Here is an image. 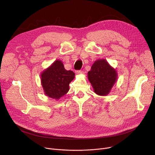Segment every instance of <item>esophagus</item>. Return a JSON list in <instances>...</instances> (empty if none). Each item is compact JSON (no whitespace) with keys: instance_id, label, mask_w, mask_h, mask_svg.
Masks as SVG:
<instances>
[{"instance_id":"1","label":"esophagus","mask_w":155,"mask_h":155,"mask_svg":"<svg viewBox=\"0 0 155 155\" xmlns=\"http://www.w3.org/2000/svg\"><path fill=\"white\" fill-rule=\"evenodd\" d=\"M76 73H77L78 75H80V74H83L84 72H83V71H82V70H77Z\"/></svg>"}]
</instances>
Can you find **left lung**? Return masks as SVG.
<instances>
[{
  "label": "left lung",
  "instance_id": "1",
  "mask_svg": "<svg viewBox=\"0 0 155 155\" xmlns=\"http://www.w3.org/2000/svg\"><path fill=\"white\" fill-rule=\"evenodd\" d=\"M88 78L96 94L106 96L116 83L117 74L105 59H100L96 61L91 66Z\"/></svg>",
  "mask_w": 155,
  "mask_h": 155
}]
</instances>
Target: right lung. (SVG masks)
Instances as JSON below:
<instances>
[{"label": "right lung", "mask_w": 155, "mask_h": 155, "mask_svg": "<svg viewBox=\"0 0 155 155\" xmlns=\"http://www.w3.org/2000/svg\"><path fill=\"white\" fill-rule=\"evenodd\" d=\"M75 78L71 70H66L63 63L55 61L41 74V85L45 94L58 100L69 90V83Z\"/></svg>", "instance_id": "obj_1"}]
</instances>
